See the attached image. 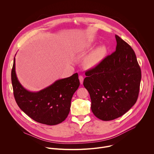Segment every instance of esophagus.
Wrapping results in <instances>:
<instances>
[{
    "label": "esophagus",
    "mask_w": 154,
    "mask_h": 154,
    "mask_svg": "<svg viewBox=\"0 0 154 154\" xmlns=\"http://www.w3.org/2000/svg\"><path fill=\"white\" fill-rule=\"evenodd\" d=\"M79 80H80V84L81 85H82L83 84V76H82V75H80L79 77Z\"/></svg>",
    "instance_id": "1"
}]
</instances>
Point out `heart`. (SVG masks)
I'll return each mask as SVG.
<instances>
[{"label":"heart","mask_w":154,"mask_h":154,"mask_svg":"<svg viewBox=\"0 0 154 154\" xmlns=\"http://www.w3.org/2000/svg\"><path fill=\"white\" fill-rule=\"evenodd\" d=\"M90 42L86 44L85 47L91 48ZM107 54V48L105 45H101L96 48L88 55L83 60V66L86 69H93L102 61Z\"/></svg>","instance_id":"b5f03b06"}]
</instances>
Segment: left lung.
I'll list each match as a JSON object with an SVG mask.
<instances>
[{"label": "left lung", "instance_id": "1", "mask_svg": "<svg viewBox=\"0 0 154 154\" xmlns=\"http://www.w3.org/2000/svg\"><path fill=\"white\" fill-rule=\"evenodd\" d=\"M116 51L86 72L83 85L89 92L93 114L102 121L116 119L136 103L141 72L135 52L115 35Z\"/></svg>", "mask_w": 154, "mask_h": 154}]
</instances>
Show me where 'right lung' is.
<instances>
[{"mask_svg": "<svg viewBox=\"0 0 154 154\" xmlns=\"http://www.w3.org/2000/svg\"><path fill=\"white\" fill-rule=\"evenodd\" d=\"M11 82L14 99L21 110L34 121L49 125L58 124L67 118L72 96L80 85L78 74L75 73L69 77L56 80L39 91H30L18 80L15 57Z\"/></svg>", "mask_w": 154, "mask_h": 154, "instance_id": "right-lung-1", "label": "right lung"}]
</instances>
